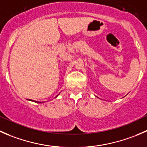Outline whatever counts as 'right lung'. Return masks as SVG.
<instances>
[{
  "label": "right lung",
  "mask_w": 147,
  "mask_h": 147,
  "mask_svg": "<svg viewBox=\"0 0 147 147\" xmlns=\"http://www.w3.org/2000/svg\"><path fill=\"white\" fill-rule=\"evenodd\" d=\"M33 101V100H32Z\"/></svg>",
  "instance_id": "1"
}]
</instances>
